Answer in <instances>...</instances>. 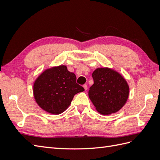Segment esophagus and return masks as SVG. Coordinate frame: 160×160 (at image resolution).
<instances>
[{
    "label": "esophagus",
    "mask_w": 160,
    "mask_h": 160,
    "mask_svg": "<svg viewBox=\"0 0 160 160\" xmlns=\"http://www.w3.org/2000/svg\"><path fill=\"white\" fill-rule=\"evenodd\" d=\"M83 88H84V89H85V91H86L87 89H88V85H87L86 84H85V85H83Z\"/></svg>",
    "instance_id": "obj_1"
}]
</instances>
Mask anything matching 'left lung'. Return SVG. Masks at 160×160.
Masks as SVG:
<instances>
[{"label":"left lung","mask_w":160,"mask_h":160,"mask_svg":"<svg viewBox=\"0 0 160 160\" xmlns=\"http://www.w3.org/2000/svg\"><path fill=\"white\" fill-rule=\"evenodd\" d=\"M92 77L94 83L89 97L96 110L102 115L118 112L126 103L129 88L122 75L108 67L96 69Z\"/></svg>","instance_id":"obj_1"}]
</instances>
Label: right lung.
<instances>
[{
  "mask_svg": "<svg viewBox=\"0 0 160 160\" xmlns=\"http://www.w3.org/2000/svg\"><path fill=\"white\" fill-rule=\"evenodd\" d=\"M85 89L76 83V76L65 65L46 69L33 85L34 98L41 108L58 115L68 108L75 94Z\"/></svg>",
  "mask_w": 160,
  "mask_h": 160,
  "instance_id": "1",
  "label": "right lung"
}]
</instances>
